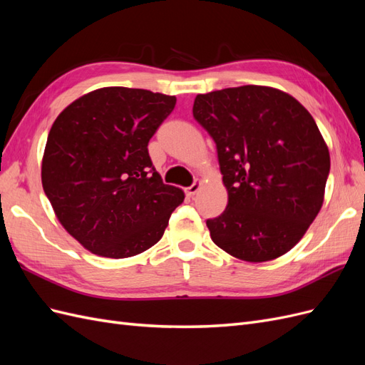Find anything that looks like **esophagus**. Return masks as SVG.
<instances>
[{
	"label": "esophagus",
	"instance_id": "esophagus-1",
	"mask_svg": "<svg viewBox=\"0 0 365 365\" xmlns=\"http://www.w3.org/2000/svg\"><path fill=\"white\" fill-rule=\"evenodd\" d=\"M200 189H201V182H200V181H195L190 187H187V189H185V193H187V196L193 197L197 192H200Z\"/></svg>",
	"mask_w": 365,
	"mask_h": 365
}]
</instances>
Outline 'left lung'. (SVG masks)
Listing matches in <instances>:
<instances>
[{
	"label": "left lung",
	"mask_w": 365,
	"mask_h": 365,
	"mask_svg": "<svg viewBox=\"0 0 365 365\" xmlns=\"http://www.w3.org/2000/svg\"><path fill=\"white\" fill-rule=\"evenodd\" d=\"M193 117L216 143L228 192L207 219L215 244L247 262L277 259L298 244L323 205L330 157L307 109L269 86L197 94Z\"/></svg>",
	"instance_id": "obj_1"
}]
</instances>
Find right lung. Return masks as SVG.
<instances>
[{"label": "right lung", "mask_w": 365, "mask_h": 365, "mask_svg": "<svg viewBox=\"0 0 365 365\" xmlns=\"http://www.w3.org/2000/svg\"><path fill=\"white\" fill-rule=\"evenodd\" d=\"M175 103V96L109 86L54 120L42 187L62 227L88 251L125 259L163 237L184 192L163 182L148 145Z\"/></svg>", "instance_id": "1"}]
</instances>
